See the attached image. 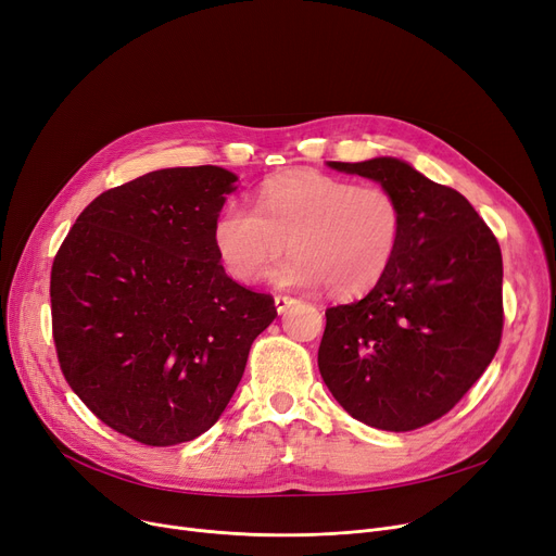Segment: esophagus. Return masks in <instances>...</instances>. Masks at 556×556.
<instances>
[{"label": "esophagus", "mask_w": 556, "mask_h": 556, "mask_svg": "<svg viewBox=\"0 0 556 556\" xmlns=\"http://www.w3.org/2000/svg\"><path fill=\"white\" fill-rule=\"evenodd\" d=\"M295 302H298V300L291 298V295H277V298H275V306H277L279 313H283L288 306L295 304Z\"/></svg>", "instance_id": "esophagus-1"}]
</instances>
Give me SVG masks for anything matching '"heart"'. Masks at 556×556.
<instances>
[{
  "label": "heart",
  "instance_id": "1",
  "mask_svg": "<svg viewBox=\"0 0 556 556\" xmlns=\"http://www.w3.org/2000/svg\"><path fill=\"white\" fill-rule=\"evenodd\" d=\"M256 208L231 202L213 227L227 273L254 281L288 248L273 270L281 286H329L333 295H364L386 277L400 252L404 211L379 184L356 186L325 173H288L258 188Z\"/></svg>",
  "mask_w": 556,
  "mask_h": 556
}]
</instances>
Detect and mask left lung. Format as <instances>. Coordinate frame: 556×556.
I'll list each match as a JSON object with an SVG mask.
<instances>
[{
    "label": "left lung",
    "mask_w": 556,
    "mask_h": 556,
    "mask_svg": "<svg viewBox=\"0 0 556 556\" xmlns=\"http://www.w3.org/2000/svg\"><path fill=\"white\" fill-rule=\"evenodd\" d=\"M329 165L395 192L404 233L391 270L364 300L325 311L320 375L352 418L386 431L425 427L454 408L500 348L497 238L462 192L404 161Z\"/></svg>",
    "instance_id": "obj_1"
}]
</instances>
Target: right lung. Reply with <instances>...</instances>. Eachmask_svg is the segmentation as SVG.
<instances>
[{"label":"right lung","instance_id":"obj_1","mask_svg":"<svg viewBox=\"0 0 556 556\" xmlns=\"http://www.w3.org/2000/svg\"><path fill=\"white\" fill-rule=\"evenodd\" d=\"M236 175L167 167L104 190L52 265V336L70 389L123 437L170 447L225 412L273 295L227 277L213 227Z\"/></svg>","mask_w":556,"mask_h":556}]
</instances>
